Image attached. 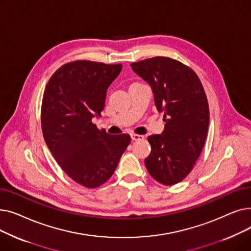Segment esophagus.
<instances>
[{"label": "esophagus", "mask_w": 251, "mask_h": 251, "mask_svg": "<svg viewBox=\"0 0 251 251\" xmlns=\"http://www.w3.org/2000/svg\"><path fill=\"white\" fill-rule=\"evenodd\" d=\"M131 138H132V140H141V139H143L144 137H143L142 135H139V134L131 133Z\"/></svg>", "instance_id": "34e87169"}]
</instances>
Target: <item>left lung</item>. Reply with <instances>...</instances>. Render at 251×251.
<instances>
[{"label": "left lung", "instance_id": "obj_1", "mask_svg": "<svg viewBox=\"0 0 251 251\" xmlns=\"http://www.w3.org/2000/svg\"><path fill=\"white\" fill-rule=\"evenodd\" d=\"M131 68L151 85L166 122L162 134L149 136L151 151L144 164L154 180L174 185L191 172L206 139L209 110L203 86L191 68L171 58L142 60Z\"/></svg>", "mask_w": 251, "mask_h": 251}]
</instances>
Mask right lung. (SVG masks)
Returning a JSON list of instances; mask_svg holds the SVG:
<instances>
[{"instance_id": "add662e5", "label": "right lung", "mask_w": 251, "mask_h": 251, "mask_svg": "<svg viewBox=\"0 0 251 251\" xmlns=\"http://www.w3.org/2000/svg\"><path fill=\"white\" fill-rule=\"evenodd\" d=\"M121 64L74 61L51 75L42 102V130L55 160L76 183L96 188L114 174L128 134L110 135L91 122L100 117L107 90Z\"/></svg>"}]
</instances>
